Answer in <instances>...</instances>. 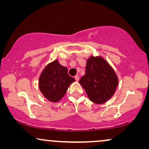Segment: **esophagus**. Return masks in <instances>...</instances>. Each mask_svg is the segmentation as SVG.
I'll return each mask as SVG.
<instances>
[{"label":"esophagus","instance_id":"obj_1","mask_svg":"<svg viewBox=\"0 0 149 149\" xmlns=\"http://www.w3.org/2000/svg\"><path fill=\"white\" fill-rule=\"evenodd\" d=\"M74 79H75V80H76L77 81H78L79 80V77L78 76V75H76V76L74 77Z\"/></svg>","mask_w":149,"mask_h":149}]
</instances>
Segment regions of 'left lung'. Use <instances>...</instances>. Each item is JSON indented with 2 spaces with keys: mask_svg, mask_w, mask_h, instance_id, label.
<instances>
[{
  "mask_svg": "<svg viewBox=\"0 0 149 149\" xmlns=\"http://www.w3.org/2000/svg\"><path fill=\"white\" fill-rule=\"evenodd\" d=\"M79 83L85 89L91 102L103 104L115 93L118 78L104 59L91 56L87 60L85 74L81 77Z\"/></svg>",
  "mask_w": 149,
  "mask_h": 149,
  "instance_id": "obj_1",
  "label": "left lung"
}]
</instances>
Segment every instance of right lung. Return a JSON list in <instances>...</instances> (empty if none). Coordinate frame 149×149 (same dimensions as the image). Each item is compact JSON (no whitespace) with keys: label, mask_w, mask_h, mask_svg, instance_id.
<instances>
[{"label":"right lung","mask_w":149,"mask_h":149,"mask_svg":"<svg viewBox=\"0 0 149 149\" xmlns=\"http://www.w3.org/2000/svg\"><path fill=\"white\" fill-rule=\"evenodd\" d=\"M75 79L68 73V69L55 60L47 66L39 77L40 91L47 99L53 102L60 100L66 93L69 85Z\"/></svg>","instance_id":"add662e5"}]
</instances>
